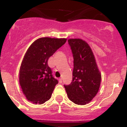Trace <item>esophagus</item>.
I'll list each match as a JSON object with an SVG mask.
<instances>
[{"instance_id":"1","label":"esophagus","mask_w":127,"mask_h":127,"mask_svg":"<svg viewBox=\"0 0 127 127\" xmlns=\"http://www.w3.org/2000/svg\"><path fill=\"white\" fill-rule=\"evenodd\" d=\"M59 83H61L63 82L62 78H60L59 79Z\"/></svg>"}]
</instances>
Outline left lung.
<instances>
[{"label":"left lung","instance_id":"obj_1","mask_svg":"<svg viewBox=\"0 0 127 127\" xmlns=\"http://www.w3.org/2000/svg\"><path fill=\"white\" fill-rule=\"evenodd\" d=\"M73 57V79L64 85L69 100L84 105L92 100L99 91L101 75L92 49L85 41L79 38L68 40Z\"/></svg>","mask_w":127,"mask_h":127}]
</instances>
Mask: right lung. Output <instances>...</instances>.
I'll return each mask as SVG.
<instances>
[{"instance_id":"add662e5","label":"right lung","mask_w":127,"mask_h":127,"mask_svg":"<svg viewBox=\"0 0 127 127\" xmlns=\"http://www.w3.org/2000/svg\"><path fill=\"white\" fill-rule=\"evenodd\" d=\"M66 42V38L44 37L27 50L19 69V83L29 101L41 104L50 99L58 81L52 76L48 59Z\"/></svg>"}]
</instances>
